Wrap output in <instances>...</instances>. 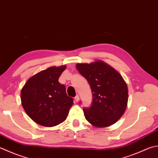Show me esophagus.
<instances>
[{
    "instance_id": "esophagus-1",
    "label": "esophagus",
    "mask_w": 158,
    "mask_h": 158,
    "mask_svg": "<svg viewBox=\"0 0 158 158\" xmlns=\"http://www.w3.org/2000/svg\"><path fill=\"white\" fill-rule=\"evenodd\" d=\"M79 100V95H77L76 97H75V101L76 102H78Z\"/></svg>"
}]
</instances>
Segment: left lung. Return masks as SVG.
Segmentation results:
<instances>
[{"label":"left lung","mask_w":158,"mask_h":158,"mask_svg":"<svg viewBox=\"0 0 158 158\" xmlns=\"http://www.w3.org/2000/svg\"><path fill=\"white\" fill-rule=\"evenodd\" d=\"M76 67L92 93L91 106L83 108L86 120L97 127L114 124L124 114L128 101L127 86L122 76L102 61L77 64Z\"/></svg>","instance_id":"8db88e82"}]
</instances>
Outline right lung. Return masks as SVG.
<instances>
[{"label": "right lung", "mask_w": 158, "mask_h": 158, "mask_svg": "<svg viewBox=\"0 0 158 158\" xmlns=\"http://www.w3.org/2000/svg\"><path fill=\"white\" fill-rule=\"evenodd\" d=\"M66 66H52L28 79L21 91L24 111L33 121L53 127L66 119L73 98L68 97L66 87L58 81Z\"/></svg>", "instance_id": "1"}]
</instances>
